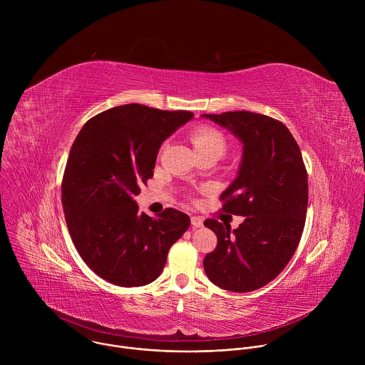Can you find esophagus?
Here are the masks:
<instances>
[{
	"instance_id": "1",
	"label": "esophagus",
	"mask_w": 365,
	"mask_h": 365,
	"mask_svg": "<svg viewBox=\"0 0 365 365\" xmlns=\"http://www.w3.org/2000/svg\"><path fill=\"white\" fill-rule=\"evenodd\" d=\"M190 222H192V227H193V228H200V227H203V220L199 218V217H192Z\"/></svg>"
}]
</instances>
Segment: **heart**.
I'll use <instances>...</instances> for the list:
<instances>
[{
    "label": "heart",
    "mask_w": 365,
    "mask_h": 365,
    "mask_svg": "<svg viewBox=\"0 0 365 365\" xmlns=\"http://www.w3.org/2000/svg\"><path fill=\"white\" fill-rule=\"evenodd\" d=\"M192 144L197 154L200 153H212L218 158L227 150V138L225 135L212 125H202L195 130L190 135Z\"/></svg>",
    "instance_id": "1"
}]
</instances>
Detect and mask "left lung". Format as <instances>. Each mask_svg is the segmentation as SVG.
Wrapping results in <instances>:
<instances>
[{"mask_svg": "<svg viewBox=\"0 0 365 365\" xmlns=\"http://www.w3.org/2000/svg\"><path fill=\"white\" fill-rule=\"evenodd\" d=\"M242 143L237 179L221 195L222 210L244 217L237 230L206 220L218 238L205 273L224 290L244 293L276 279L293 257L306 221L307 173L289 128L250 111L203 114Z\"/></svg>", "mask_w": 365, "mask_h": 365, "instance_id": "obj_1", "label": "left lung"}]
</instances>
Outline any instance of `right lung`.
Segmentation results:
<instances>
[{
  "label": "right lung",
  "instance_id": "1",
  "mask_svg": "<svg viewBox=\"0 0 365 365\" xmlns=\"http://www.w3.org/2000/svg\"><path fill=\"white\" fill-rule=\"evenodd\" d=\"M192 118L127 103L88 120L75 138L62 180L65 220L79 255L103 280L154 282L189 228L190 218L173 207L155 218L140 214L134 197L153 178L162 143Z\"/></svg>",
  "mask_w": 365,
  "mask_h": 365
}]
</instances>
